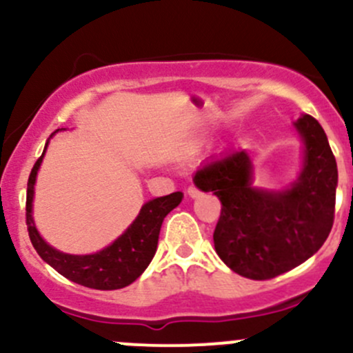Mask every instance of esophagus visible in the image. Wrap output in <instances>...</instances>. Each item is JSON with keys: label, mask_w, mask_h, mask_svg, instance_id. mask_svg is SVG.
Here are the masks:
<instances>
[{"label": "esophagus", "mask_w": 353, "mask_h": 353, "mask_svg": "<svg viewBox=\"0 0 353 353\" xmlns=\"http://www.w3.org/2000/svg\"><path fill=\"white\" fill-rule=\"evenodd\" d=\"M188 194H190L191 198H199L201 196V190H198L196 186H190L188 188Z\"/></svg>", "instance_id": "esophagus-1"}]
</instances>
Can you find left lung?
Instances as JSON below:
<instances>
[{
    "instance_id": "left-lung-1",
    "label": "left lung",
    "mask_w": 353,
    "mask_h": 353,
    "mask_svg": "<svg viewBox=\"0 0 353 353\" xmlns=\"http://www.w3.org/2000/svg\"><path fill=\"white\" fill-rule=\"evenodd\" d=\"M304 141L297 181L282 191L252 186L245 150L208 160L194 172L198 190L222 203L215 251L232 272L270 280L311 258L328 239L334 219L338 169L321 124L309 114L294 123Z\"/></svg>"
}]
</instances>
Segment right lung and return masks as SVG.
I'll use <instances>...</instances> for the list:
<instances>
[{
  "label": "right lung",
  "mask_w": 353,
  "mask_h": 353,
  "mask_svg": "<svg viewBox=\"0 0 353 353\" xmlns=\"http://www.w3.org/2000/svg\"><path fill=\"white\" fill-rule=\"evenodd\" d=\"M48 143L35 165L32 167L27 184V208H25L27 213L25 215H27V229L32 245L49 266H52L65 279L78 285L95 288V290H116V288L128 287L150 265L152 258L155 256L157 244H159V234L163 219L183 201V193L177 191V193H170L167 196L145 203L133 223L108 248L94 254H66L42 239L32 216L35 179H37V170L44 159Z\"/></svg>",
  "instance_id": "right-lung-1"
}]
</instances>
